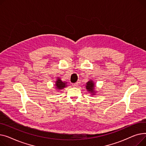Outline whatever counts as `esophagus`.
<instances>
[{"label": "esophagus", "mask_w": 146, "mask_h": 146, "mask_svg": "<svg viewBox=\"0 0 146 146\" xmlns=\"http://www.w3.org/2000/svg\"><path fill=\"white\" fill-rule=\"evenodd\" d=\"M78 85H79L78 82H76V83H74V84H72V87H76L78 86Z\"/></svg>", "instance_id": "34e87169"}]
</instances>
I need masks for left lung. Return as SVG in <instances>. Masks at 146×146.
Listing matches in <instances>:
<instances>
[{
    "label": "left lung",
    "mask_w": 146,
    "mask_h": 146,
    "mask_svg": "<svg viewBox=\"0 0 146 146\" xmlns=\"http://www.w3.org/2000/svg\"><path fill=\"white\" fill-rule=\"evenodd\" d=\"M96 84L92 80H90L85 84V88L87 90V91L91 94L92 96L96 95V92H97L96 90Z\"/></svg>",
    "instance_id": "left-lung-1"
}]
</instances>
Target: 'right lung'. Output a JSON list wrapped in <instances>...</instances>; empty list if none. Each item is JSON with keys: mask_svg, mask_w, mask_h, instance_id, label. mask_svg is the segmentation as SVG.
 <instances>
[{"mask_svg": "<svg viewBox=\"0 0 146 146\" xmlns=\"http://www.w3.org/2000/svg\"><path fill=\"white\" fill-rule=\"evenodd\" d=\"M54 86L56 88V90L57 91H59L60 90H63L64 88L68 87L67 82L66 81H62L61 79L60 78V77H57L56 80L55 81Z\"/></svg>", "mask_w": 146, "mask_h": 146, "instance_id": "obj_1", "label": "right lung"}]
</instances>
